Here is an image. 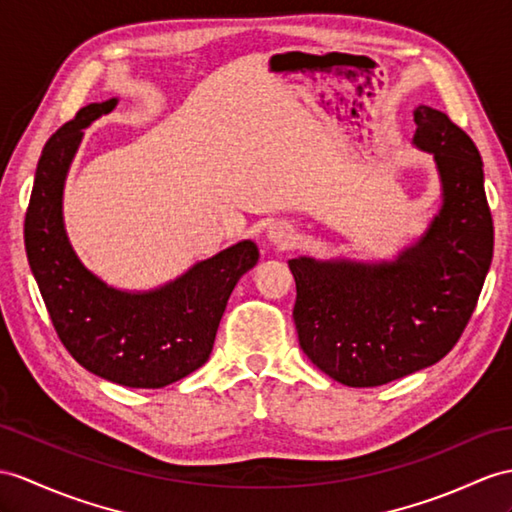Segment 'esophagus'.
Wrapping results in <instances>:
<instances>
[{"label": "esophagus", "mask_w": 512, "mask_h": 512, "mask_svg": "<svg viewBox=\"0 0 512 512\" xmlns=\"http://www.w3.org/2000/svg\"><path fill=\"white\" fill-rule=\"evenodd\" d=\"M267 239H269V243H273V245L286 247V245H291V241L295 239V230H293L291 223H286V221H273L271 226L267 228Z\"/></svg>", "instance_id": "34e87169"}]
</instances>
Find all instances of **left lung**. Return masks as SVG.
I'll return each instance as SVG.
<instances>
[{
    "mask_svg": "<svg viewBox=\"0 0 512 512\" xmlns=\"http://www.w3.org/2000/svg\"><path fill=\"white\" fill-rule=\"evenodd\" d=\"M413 145L428 152L441 206L426 232L391 260H289L299 347L345 386H380L452 350L493 258V219L478 147L445 112L417 106Z\"/></svg>",
    "mask_w": 512,
    "mask_h": 512,
    "instance_id": "obj_1",
    "label": "left lung"
}]
</instances>
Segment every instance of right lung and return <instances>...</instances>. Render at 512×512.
I'll use <instances>...</instances> for the list:
<instances>
[{"label": "right lung", "mask_w": 512, "mask_h": 512, "mask_svg": "<svg viewBox=\"0 0 512 512\" xmlns=\"http://www.w3.org/2000/svg\"><path fill=\"white\" fill-rule=\"evenodd\" d=\"M119 104L80 108L43 147L26 213V252L54 328L71 356L95 376L130 389H160L202 367L213 352L228 297L258 263L239 241L149 291H126L86 267L62 215L67 173L84 130Z\"/></svg>", "instance_id": "add662e5"}]
</instances>
